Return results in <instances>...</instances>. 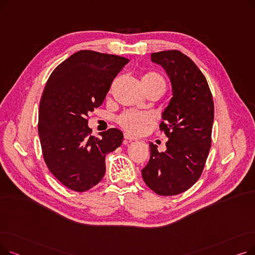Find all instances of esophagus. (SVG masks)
<instances>
[{
	"mask_svg": "<svg viewBox=\"0 0 255 255\" xmlns=\"http://www.w3.org/2000/svg\"><path fill=\"white\" fill-rule=\"evenodd\" d=\"M124 138H125L124 143H129V142H131L132 140H135V137L131 136V135L129 134V133H124Z\"/></svg>",
	"mask_w": 255,
	"mask_h": 255,
	"instance_id": "1",
	"label": "esophagus"
}]
</instances>
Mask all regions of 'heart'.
I'll use <instances>...</instances> for the list:
<instances>
[{"label":"heart","mask_w":255,"mask_h":255,"mask_svg":"<svg viewBox=\"0 0 255 255\" xmlns=\"http://www.w3.org/2000/svg\"><path fill=\"white\" fill-rule=\"evenodd\" d=\"M142 80L148 85L159 88L162 92H164L166 89L164 78L161 75H159L158 73L151 72V73L145 74L142 77ZM117 121L119 125L122 128H124L126 131L133 133V134H137V133L141 132L146 126L152 123L153 119L149 114L127 111L122 115H120Z\"/></svg>","instance_id":"b5f03b06"}]
</instances>
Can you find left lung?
I'll use <instances>...</instances> for the list:
<instances>
[{
  "instance_id": "1",
  "label": "left lung",
  "mask_w": 255,
  "mask_h": 255,
  "mask_svg": "<svg viewBox=\"0 0 255 255\" xmlns=\"http://www.w3.org/2000/svg\"><path fill=\"white\" fill-rule=\"evenodd\" d=\"M153 63L165 70L172 97L162 113L160 130L168 140L159 152L150 142V160L141 176L159 195H177L199 179L211 148L214 102L207 79L194 62L179 50L151 55Z\"/></svg>"
}]
</instances>
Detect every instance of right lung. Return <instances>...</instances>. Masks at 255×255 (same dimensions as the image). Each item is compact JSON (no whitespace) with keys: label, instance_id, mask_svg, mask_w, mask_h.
<instances>
[{"label":"right lung","instance_id":"right-lung-1","mask_svg":"<svg viewBox=\"0 0 255 255\" xmlns=\"http://www.w3.org/2000/svg\"><path fill=\"white\" fill-rule=\"evenodd\" d=\"M128 59L79 50L50 74L39 106L38 133L44 161L63 185L85 192L105 173V156L121 145L123 133L112 128L91 135L88 115L99 107Z\"/></svg>","mask_w":255,"mask_h":255}]
</instances>
